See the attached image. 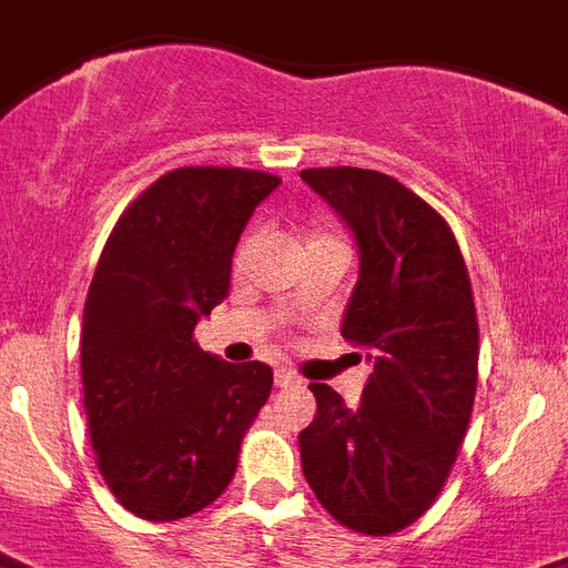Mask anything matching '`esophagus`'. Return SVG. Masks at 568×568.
I'll list each match as a JSON object with an SVG mask.
<instances>
[{"label":"esophagus","mask_w":568,"mask_h":568,"mask_svg":"<svg viewBox=\"0 0 568 568\" xmlns=\"http://www.w3.org/2000/svg\"><path fill=\"white\" fill-rule=\"evenodd\" d=\"M295 383H298V377H295L293 372H287V368H278V372H275V386L278 388L295 386Z\"/></svg>","instance_id":"esophagus-1"}]
</instances>
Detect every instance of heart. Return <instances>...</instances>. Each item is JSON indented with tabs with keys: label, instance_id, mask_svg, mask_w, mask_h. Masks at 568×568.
Listing matches in <instances>:
<instances>
[{
	"label": "heart",
	"instance_id": "heart-1",
	"mask_svg": "<svg viewBox=\"0 0 568 568\" xmlns=\"http://www.w3.org/2000/svg\"><path fill=\"white\" fill-rule=\"evenodd\" d=\"M327 241H339V237H334L331 232H325V229H313L311 234H307V246H313V243H327ZM246 250H250V237L237 246V255H234V264H241L243 257H246Z\"/></svg>",
	"mask_w": 568,
	"mask_h": 568
}]
</instances>
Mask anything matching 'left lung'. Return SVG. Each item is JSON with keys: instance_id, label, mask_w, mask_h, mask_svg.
Segmentation results:
<instances>
[{"instance_id": "obj_1", "label": "left lung", "mask_w": 568, "mask_h": 568, "mask_svg": "<svg viewBox=\"0 0 568 568\" xmlns=\"http://www.w3.org/2000/svg\"><path fill=\"white\" fill-rule=\"evenodd\" d=\"M302 180L357 237L359 281L342 336L374 372L357 409L311 383L316 418L298 435L322 508L351 531L388 537L433 508L470 424L479 322L447 220L365 168H307Z\"/></svg>"}]
</instances>
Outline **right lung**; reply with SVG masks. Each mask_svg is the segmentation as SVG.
<instances>
[{
  "label": "right lung",
  "mask_w": 568,
  "mask_h": 568,
  "mask_svg": "<svg viewBox=\"0 0 568 568\" xmlns=\"http://www.w3.org/2000/svg\"><path fill=\"white\" fill-rule=\"evenodd\" d=\"M278 185L246 168H176L106 237L83 307V409L98 470L135 517L214 503L273 392L270 365L223 363L194 327L229 295L234 246Z\"/></svg>",
  "instance_id": "1"
}]
</instances>
